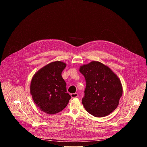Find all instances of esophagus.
Returning <instances> with one entry per match:
<instances>
[{"mask_svg": "<svg viewBox=\"0 0 147 147\" xmlns=\"http://www.w3.org/2000/svg\"><path fill=\"white\" fill-rule=\"evenodd\" d=\"M71 96L72 98H77L78 97V94L77 93H74V94H71Z\"/></svg>", "mask_w": 147, "mask_h": 147, "instance_id": "1", "label": "esophagus"}]
</instances>
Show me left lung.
I'll return each mask as SVG.
<instances>
[{"mask_svg":"<svg viewBox=\"0 0 147 147\" xmlns=\"http://www.w3.org/2000/svg\"><path fill=\"white\" fill-rule=\"evenodd\" d=\"M80 71L86 82L82 99L86 110L98 117L108 116L115 110L123 93L117 76L108 67L95 61L81 66Z\"/></svg>","mask_w":147,"mask_h":147,"instance_id":"1","label":"left lung"}]
</instances>
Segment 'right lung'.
I'll list each match as a JSON object with an SVG mask.
<instances>
[{
  "instance_id": "1",
  "label": "right lung",
  "mask_w": 147,
  "mask_h": 147,
  "mask_svg": "<svg viewBox=\"0 0 147 147\" xmlns=\"http://www.w3.org/2000/svg\"><path fill=\"white\" fill-rule=\"evenodd\" d=\"M66 66L62 61L52 62L36 73L31 80L32 99L39 109L46 113L53 115L63 111L71 99L61 76Z\"/></svg>"
}]
</instances>
